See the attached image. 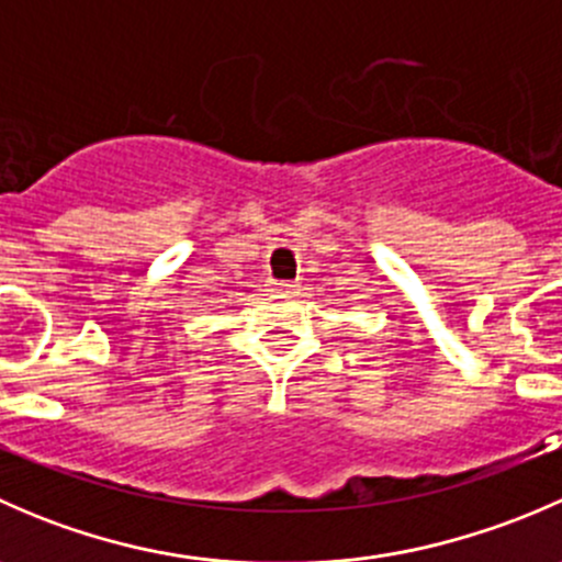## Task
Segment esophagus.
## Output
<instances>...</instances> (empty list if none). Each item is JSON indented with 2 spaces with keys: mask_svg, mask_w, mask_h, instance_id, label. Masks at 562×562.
Instances as JSON below:
<instances>
[{
  "mask_svg": "<svg viewBox=\"0 0 562 562\" xmlns=\"http://www.w3.org/2000/svg\"><path fill=\"white\" fill-rule=\"evenodd\" d=\"M277 288H280L282 293H296L299 285H296V282H288V280H285V282H277Z\"/></svg>",
  "mask_w": 562,
  "mask_h": 562,
  "instance_id": "34e87169",
  "label": "esophagus"
}]
</instances>
